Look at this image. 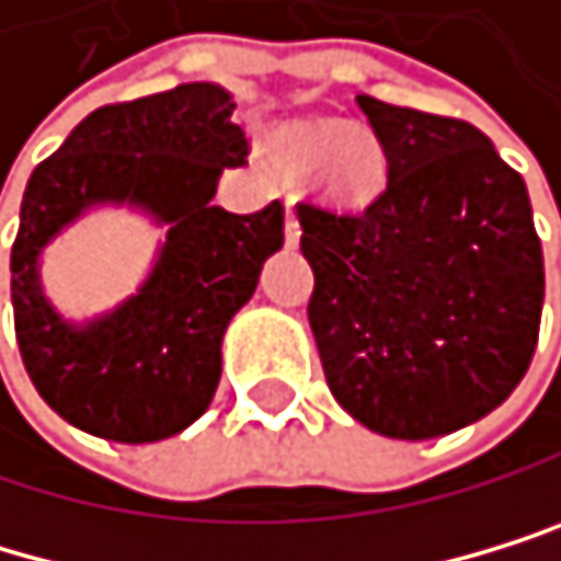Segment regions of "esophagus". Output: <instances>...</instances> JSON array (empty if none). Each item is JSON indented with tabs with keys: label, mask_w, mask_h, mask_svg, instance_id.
<instances>
[{
	"label": "esophagus",
	"mask_w": 561,
	"mask_h": 561,
	"mask_svg": "<svg viewBox=\"0 0 561 561\" xmlns=\"http://www.w3.org/2000/svg\"><path fill=\"white\" fill-rule=\"evenodd\" d=\"M299 217H296V209H293V203H286V244L289 248H296L299 244Z\"/></svg>",
	"instance_id": "1"
}]
</instances>
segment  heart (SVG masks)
<instances>
[{
  "label": "heart",
  "mask_w": 561,
  "mask_h": 561,
  "mask_svg": "<svg viewBox=\"0 0 561 561\" xmlns=\"http://www.w3.org/2000/svg\"><path fill=\"white\" fill-rule=\"evenodd\" d=\"M289 154L307 164L323 168V175L341 193L362 196L379 185L382 158L368 140L348 137L337 123H304L289 134Z\"/></svg>",
  "instance_id": "obj_1"
}]
</instances>
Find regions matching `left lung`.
<instances>
[{
  "label": "left lung",
  "instance_id": "left-lung-1",
  "mask_svg": "<svg viewBox=\"0 0 561 561\" xmlns=\"http://www.w3.org/2000/svg\"><path fill=\"white\" fill-rule=\"evenodd\" d=\"M386 154L368 206L296 203L307 317L334 400L424 442L486 417L538 344L545 265L524 179L483 130L358 95Z\"/></svg>",
  "mask_w": 561,
  "mask_h": 561
}]
</instances>
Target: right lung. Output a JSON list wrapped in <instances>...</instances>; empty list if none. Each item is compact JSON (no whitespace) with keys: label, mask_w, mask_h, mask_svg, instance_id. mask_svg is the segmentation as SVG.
I'll use <instances>...</instances> for the list:
<instances>
[{"label":"right lung","mask_w":561,"mask_h":561,"mask_svg":"<svg viewBox=\"0 0 561 561\" xmlns=\"http://www.w3.org/2000/svg\"><path fill=\"white\" fill-rule=\"evenodd\" d=\"M220 85L188 82L89 113L26 182L13 241V320L23 365L50 410L110 442H161L193 424L220 382V341L272 251L286 206H213L224 168L251 144ZM137 202L173 224L152 278L78 332L49 310L36 254L92 202Z\"/></svg>","instance_id":"obj_1"}]
</instances>
